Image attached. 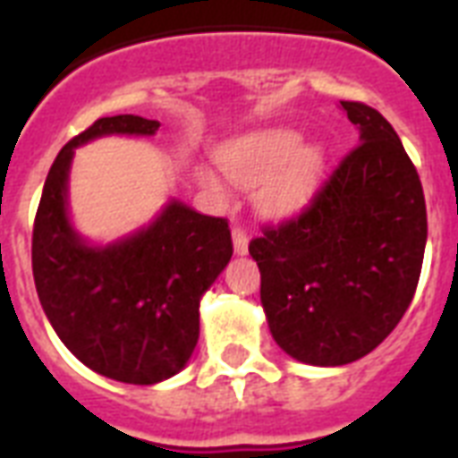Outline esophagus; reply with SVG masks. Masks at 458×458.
I'll return each mask as SVG.
<instances>
[{
	"label": "esophagus",
	"mask_w": 458,
	"mask_h": 458,
	"mask_svg": "<svg viewBox=\"0 0 458 458\" xmlns=\"http://www.w3.org/2000/svg\"><path fill=\"white\" fill-rule=\"evenodd\" d=\"M233 247H235V254H240V257L250 250V235L240 225H233Z\"/></svg>",
	"instance_id": "obj_1"
}]
</instances>
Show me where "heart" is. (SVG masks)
Segmentation results:
<instances>
[{"mask_svg":"<svg viewBox=\"0 0 458 458\" xmlns=\"http://www.w3.org/2000/svg\"><path fill=\"white\" fill-rule=\"evenodd\" d=\"M223 173L242 187H259L257 207L271 218H285L311 199L323 173V152L301 147V135L285 128L251 132L218 154ZM201 185L221 197V182L204 173Z\"/></svg>","mask_w":458,"mask_h":458,"instance_id":"heart-1","label":"heart"}]
</instances>
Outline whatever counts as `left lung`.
<instances>
[{"instance_id":"obj_1","label":"left lung","mask_w":458,"mask_h":458,"mask_svg":"<svg viewBox=\"0 0 458 458\" xmlns=\"http://www.w3.org/2000/svg\"><path fill=\"white\" fill-rule=\"evenodd\" d=\"M340 104L359 145L300 216L250 242L273 340L311 366L356 361L394 330L428 237L420 178L394 128L369 104Z\"/></svg>"}]
</instances>
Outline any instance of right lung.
I'll use <instances>...</instances> for the list:
<instances>
[{"instance_id": "add662e5", "label": "right lung", "mask_w": 458, "mask_h": 458, "mask_svg": "<svg viewBox=\"0 0 458 458\" xmlns=\"http://www.w3.org/2000/svg\"><path fill=\"white\" fill-rule=\"evenodd\" d=\"M158 121L99 118L54 158L32 225L39 304L68 352L118 383L175 376L199 340V300L233 257L225 218L173 199L147 228L92 247L68 221L75 147L104 135H154Z\"/></svg>"}]
</instances>
